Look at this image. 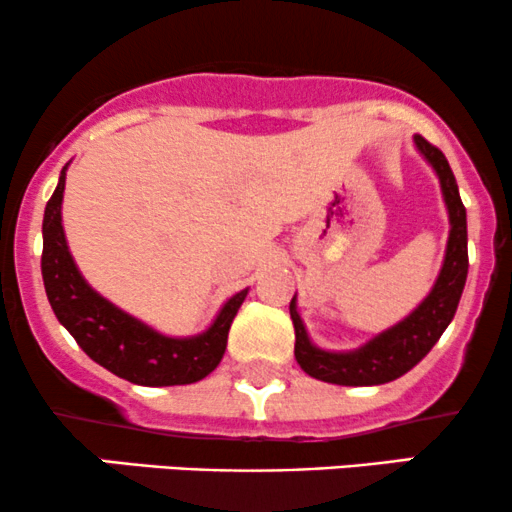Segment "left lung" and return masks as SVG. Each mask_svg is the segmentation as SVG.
<instances>
[{"instance_id":"8db88e82","label":"left lung","mask_w":512,"mask_h":512,"mask_svg":"<svg viewBox=\"0 0 512 512\" xmlns=\"http://www.w3.org/2000/svg\"><path fill=\"white\" fill-rule=\"evenodd\" d=\"M416 146L426 161L431 163L438 173L440 187H443L445 204L450 214V238L448 250H445V262L440 276L428 293V298L411 313L407 320L392 327L375 339H370L361 349L349 351V354H332L310 344L308 332H305L301 315L296 310V296L289 305L293 330H296V354L298 366H301L310 378L322 380L332 385H383L399 378L407 370L424 358L433 344L438 342L440 334L455 317L457 303L462 298L464 281H467V211L457 190L455 175H452L448 158L443 151L431 142H426L421 134L414 137Z\"/></svg>"}]
</instances>
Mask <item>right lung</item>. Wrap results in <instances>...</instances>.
<instances>
[{"label":"right lung","instance_id":"add662e5","mask_svg":"<svg viewBox=\"0 0 512 512\" xmlns=\"http://www.w3.org/2000/svg\"><path fill=\"white\" fill-rule=\"evenodd\" d=\"M64 175L67 173L62 168L57 190L52 192L45 207L43 260H40L45 293L57 320L98 366L108 368L117 378H125L134 385H190L207 378L221 363L228 330L248 296V289L236 293L223 305L207 332L190 339L163 337L144 322L122 313L86 284L69 255L62 231Z\"/></svg>","mask_w":512,"mask_h":512}]
</instances>
